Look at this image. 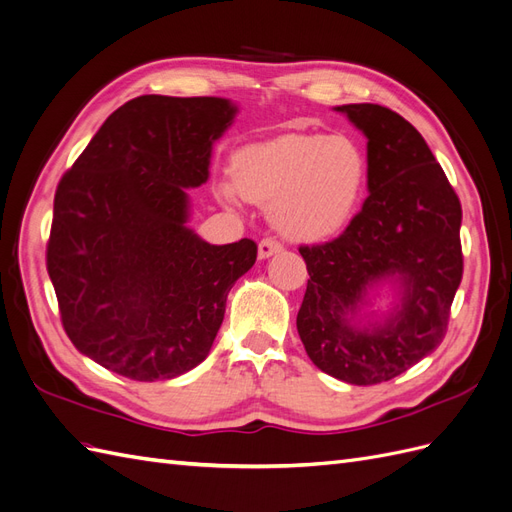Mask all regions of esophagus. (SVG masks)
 Wrapping results in <instances>:
<instances>
[{
	"mask_svg": "<svg viewBox=\"0 0 512 512\" xmlns=\"http://www.w3.org/2000/svg\"><path fill=\"white\" fill-rule=\"evenodd\" d=\"M282 250H284V245L280 241L267 237V239H262L258 243V258H269V256L282 252Z\"/></svg>",
	"mask_w": 512,
	"mask_h": 512,
	"instance_id": "esophagus-1",
	"label": "esophagus"
}]
</instances>
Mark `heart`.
<instances>
[{
    "mask_svg": "<svg viewBox=\"0 0 512 512\" xmlns=\"http://www.w3.org/2000/svg\"><path fill=\"white\" fill-rule=\"evenodd\" d=\"M363 181V153L350 138L284 134L239 151L220 194L228 203L239 194L265 205L286 237L314 241L344 226Z\"/></svg>",
    "mask_w": 512,
    "mask_h": 512,
    "instance_id": "1",
    "label": "heart"
}]
</instances>
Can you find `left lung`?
Masks as SVG:
<instances>
[{
	"mask_svg": "<svg viewBox=\"0 0 512 512\" xmlns=\"http://www.w3.org/2000/svg\"><path fill=\"white\" fill-rule=\"evenodd\" d=\"M367 136L369 196L342 235L301 245L307 290L297 329L318 369L350 384L404 374L446 335L463 277L461 203L425 138L380 104L337 106ZM402 282L398 314L371 332L349 324L364 290Z\"/></svg>",
	"mask_w": 512,
	"mask_h": 512,
	"instance_id": "left-lung-1",
	"label": "left lung"
}]
</instances>
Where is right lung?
<instances>
[{"label":"right lung","mask_w":512,"mask_h":512,"mask_svg":"<svg viewBox=\"0 0 512 512\" xmlns=\"http://www.w3.org/2000/svg\"><path fill=\"white\" fill-rule=\"evenodd\" d=\"M232 115L224 98H134L57 183L46 271L61 324L123 378L170 380L205 361L256 262L252 239L211 245L185 228V188L207 181Z\"/></svg>","instance_id":"right-lung-1"}]
</instances>
